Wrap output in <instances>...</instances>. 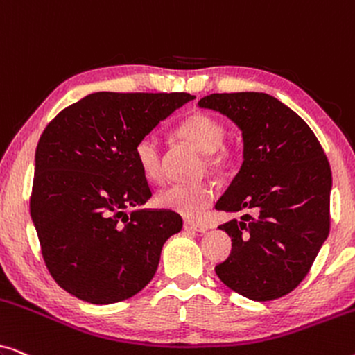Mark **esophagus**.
<instances>
[{"instance_id":"34e87169","label":"esophagus","mask_w":355,"mask_h":355,"mask_svg":"<svg viewBox=\"0 0 355 355\" xmlns=\"http://www.w3.org/2000/svg\"><path fill=\"white\" fill-rule=\"evenodd\" d=\"M184 230L189 231V232H207L208 227L205 225H200V223L197 221H184Z\"/></svg>"}]
</instances>
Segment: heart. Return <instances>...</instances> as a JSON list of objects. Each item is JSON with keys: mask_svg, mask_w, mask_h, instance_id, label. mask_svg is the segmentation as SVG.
I'll use <instances>...</instances> for the list:
<instances>
[{"mask_svg": "<svg viewBox=\"0 0 355 355\" xmlns=\"http://www.w3.org/2000/svg\"><path fill=\"white\" fill-rule=\"evenodd\" d=\"M178 135L207 155V163L211 169H223L230 162L231 155L223 147L225 125L207 113L191 114L178 128ZM134 157L140 171L150 181H159L163 178L162 153L158 140L153 135H145L134 148ZM215 191L208 184H174L158 193L157 203L164 210L176 215L196 220L211 205Z\"/></svg>", "mask_w": 355, "mask_h": 355, "instance_id": "obj_1", "label": "heart"}]
</instances>
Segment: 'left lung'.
<instances>
[{
    "instance_id": "8db88e82",
    "label": "left lung",
    "mask_w": 355,
    "mask_h": 355,
    "mask_svg": "<svg viewBox=\"0 0 355 355\" xmlns=\"http://www.w3.org/2000/svg\"><path fill=\"white\" fill-rule=\"evenodd\" d=\"M198 106L230 118L244 144L239 173L215 205L245 211L220 226L232 250L216 265L218 278L250 300L283 297L307 276L329 232L331 169L322 145L297 113L268 94H213Z\"/></svg>"
}]
</instances>
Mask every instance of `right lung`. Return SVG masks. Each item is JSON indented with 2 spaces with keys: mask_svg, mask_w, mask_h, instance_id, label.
<instances>
[{
  "mask_svg": "<svg viewBox=\"0 0 355 355\" xmlns=\"http://www.w3.org/2000/svg\"><path fill=\"white\" fill-rule=\"evenodd\" d=\"M193 98L96 92L43 130L31 216L51 276L77 299L105 305L140 293L157 273L164 242L182 230L176 213L140 208L152 191L134 148Z\"/></svg>",
  "mask_w": 355,
  "mask_h": 355,
  "instance_id": "1",
  "label": "right lung"
}]
</instances>
